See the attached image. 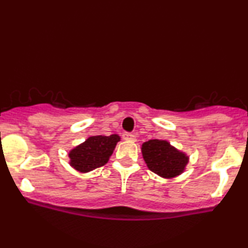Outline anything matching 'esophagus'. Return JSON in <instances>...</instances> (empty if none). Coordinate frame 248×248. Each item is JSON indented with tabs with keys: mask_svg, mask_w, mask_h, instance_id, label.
<instances>
[{
	"mask_svg": "<svg viewBox=\"0 0 248 248\" xmlns=\"http://www.w3.org/2000/svg\"><path fill=\"white\" fill-rule=\"evenodd\" d=\"M122 138H123L124 140H128V141H136V136H134V134L130 133V132H124V133L122 134Z\"/></svg>",
	"mask_w": 248,
	"mask_h": 248,
	"instance_id": "esophagus-1",
	"label": "esophagus"
}]
</instances>
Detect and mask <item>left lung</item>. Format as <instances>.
<instances>
[{
	"label": "left lung",
	"mask_w": 248,
	"mask_h": 248,
	"mask_svg": "<svg viewBox=\"0 0 248 248\" xmlns=\"http://www.w3.org/2000/svg\"><path fill=\"white\" fill-rule=\"evenodd\" d=\"M141 152L148 169L157 175L172 179L185 171L189 157L165 140L154 139L142 143Z\"/></svg>",
	"instance_id": "8db88e82"
}]
</instances>
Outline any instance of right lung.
I'll use <instances>...</instances> for the list:
<instances>
[{"mask_svg": "<svg viewBox=\"0 0 248 248\" xmlns=\"http://www.w3.org/2000/svg\"><path fill=\"white\" fill-rule=\"evenodd\" d=\"M121 140L120 136H93L72 149L68 154L70 166L76 171L86 173L107 164L115 147Z\"/></svg>", "mask_w": 248, "mask_h": 248, "instance_id": "obj_1", "label": "right lung"}]
</instances>
